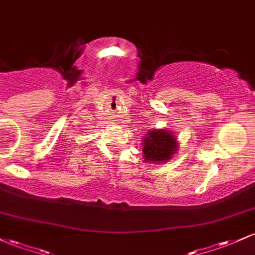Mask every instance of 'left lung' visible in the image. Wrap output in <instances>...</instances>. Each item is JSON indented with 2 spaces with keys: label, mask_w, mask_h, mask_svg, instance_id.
Segmentation results:
<instances>
[{
  "label": "left lung",
  "mask_w": 255,
  "mask_h": 255,
  "mask_svg": "<svg viewBox=\"0 0 255 255\" xmlns=\"http://www.w3.org/2000/svg\"><path fill=\"white\" fill-rule=\"evenodd\" d=\"M178 138L166 128H152L142 138V157L151 163H167L178 151Z\"/></svg>",
  "instance_id": "obj_1"
}]
</instances>
